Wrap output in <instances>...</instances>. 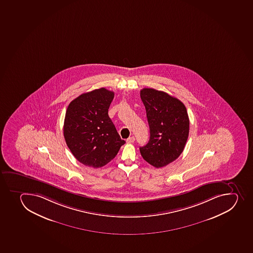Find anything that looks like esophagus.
Segmentation results:
<instances>
[{
	"label": "esophagus",
	"instance_id": "esophagus-1",
	"mask_svg": "<svg viewBox=\"0 0 253 253\" xmlns=\"http://www.w3.org/2000/svg\"><path fill=\"white\" fill-rule=\"evenodd\" d=\"M135 141V137H133V136H132V137H129L128 138H127V140H126V142H128V143H132V142H134Z\"/></svg>",
	"mask_w": 253,
	"mask_h": 253
}]
</instances>
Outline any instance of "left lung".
I'll use <instances>...</instances> for the list:
<instances>
[{"instance_id":"8db88e82","label":"left lung","mask_w":253,"mask_h":253,"mask_svg":"<svg viewBox=\"0 0 253 253\" xmlns=\"http://www.w3.org/2000/svg\"><path fill=\"white\" fill-rule=\"evenodd\" d=\"M140 96L150 127L149 141L140 152L146 162L161 168L175 161L184 149L189 133L187 109L178 99L154 88H143Z\"/></svg>"}]
</instances>
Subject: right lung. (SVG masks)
<instances>
[{"mask_svg":"<svg viewBox=\"0 0 253 253\" xmlns=\"http://www.w3.org/2000/svg\"><path fill=\"white\" fill-rule=\"evenodd\" d=\"M114 96V91L101 87L81 94L68 106L64 122L65 142L84 166H106L126 143L108 116Z\"/></svg>","mask_w":253,"mask_h":253,"instance_id":"1","label":"right lung"}]
</instances>
